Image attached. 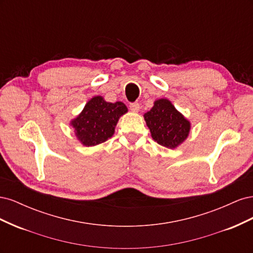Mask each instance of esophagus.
Here are the masks:
<instances>
[{"label": "esophagus", "instance_id": "1", "mask_svg": "<svg viewBox=\"0 0 253 253\" xmlns=\"http://www.w3.org/2000/svg\"><path fill=\"white\" fill-rule=\"evenodd\" d=\"M129 109H131V111L137 113V112L139 111V109H140V105H139L138 102H133V103L129 104Z\"/></svg>", "mask_w": 253, "mask_h": 253}]
</instances>
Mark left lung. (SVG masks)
Returning a JSON list of instances; mask_svg holds the SVG:
<instances>
[{"label": "left lung", "mask_w": 253, "mask_h": 253, "mask_svg": "<svg viewBox=\"0 0 253 253\" xmlns=\"http://www.w3.org/2000/svg\"><path fill=\"white\" fill-rule=\"evenodd\" d=\"M143 117L152 138L163 147L175 149L188 138L190 121L166 98L156 100Z\"/></svg>", "instance_id": "1"}]
</instances>
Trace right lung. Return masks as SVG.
I'll list each match as a JSON object with an SVG mask.
<instances>
[{
  "label": "right lung",
  "instance_id": "1",
  "mask_svg": "<svg viewBox=\"0 0 253 253\" xmlns=\"http://www.w3.org/2000/svg\"><path fill=\"white\" fill-rule=\"evenodd\" d=\"M126 112L127 108L124 102H106L103 97L95 96L71 121V126L83 145L94 147L111 138L119 118Z\"/></svg>",
  "mask_w": 253,
  "mask_h": 253
}]
</instances>
